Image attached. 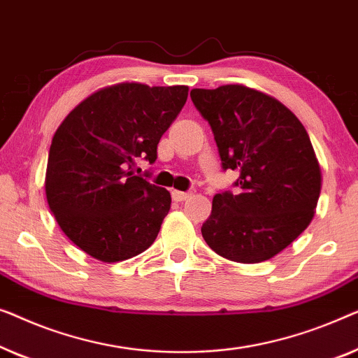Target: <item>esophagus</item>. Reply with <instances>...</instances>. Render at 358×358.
<instances>
[{
  "mask_svg": "<svg viewBox=\"0 0 358 358\" xmlns=\"http://www.w3.org/2000/svg\"><path fill=\"white\" fill-rule=\"evenodd\" d=\"M191 196H193V194H191V193H185V191H177V189L172 191V198H173V201H178V203H181V201L189 199Z\"/></svg>",
  "mask_w": 358,
  "mask_h": 358,
  "instance_id": "obj_1",
  "label": "esophagus"
}]
</instances>
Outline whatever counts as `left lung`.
I'll return each instance as SVG.
<instances>
[{
  "label": "left lung",
  "instance_id": "left-lung-1",
  "mask_svg": "<svg viewBox=\"0 0 358 358\" xmlns=\"http://www.w3.org/2000/svg\"><path fill=\"white\" fill-rule=\"evenodd\" d=\"M189 95L213 129L222 170L238 173L235 193L214 196L201 234L230 261L271 259L315 215L321 169L310 136L279 100L245 85L193 89Z\"/></svg>",
  "mask_w": 358,
  "mask_h": 358
}]
</instances>
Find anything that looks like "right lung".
Segmentation results:
<instances>
[{
  "label": "right lung",
  "instance_id": "1",
  "mask_svg": "<svg viewBox=\"0 0 358 358\" xmlns=\"http://www.w3.org/2000/svg\"><path fill=\"white\" fill-rule=\"evenodd\" d=\"M188 99L186 85L123 83L100 89L64 118L50 145L45 191L64 235L80 250L117 263L154 243L170 193L133 173L154 164L162 134Z\"/></svg>",
  "mask_w": 358,
  "mask_h": 358
}]
</instances>
